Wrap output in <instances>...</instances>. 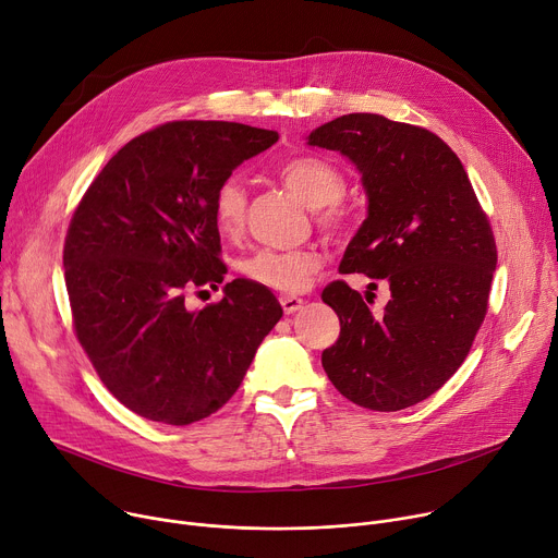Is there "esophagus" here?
<instances>
[{"mask_svg": "<svg viewBox=\"0 0 558 558\" xmlns=\"http://www.w3.org/2000/svg\"><path fill=\"white\" fill-rule=\"evenodd\" d=\"M279 304H281V308H283L286 315H292V313H296L299 308L304 306V299L292 296V294H281V296H279Z\"/></svg>", "mask_w": 558, "mask_h": 558, "instance_id": "esophagus-1", "label": "esophagus"}]
</instances>
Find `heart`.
Segmentation results:
<instances>
[{
	"label": "heart",
	"instance_id": "b5f03b06",
	"mask_svg": "<svg viewBox=\"0 0 558 558\" xmlns=\"http://www.w3.org/2000/svg\"><path fill=\"white\" fill-rule=\"evenodd\" d=\"M279 177L286 187L306 205L317 207V221L330 232H344L351 223L347 207L339 198L347 192V179L339 167L322 156H296L281 165ZM247 211V192L239 179H228L214 196V226L223 236H236L243 230ZM322 268V254L313 247L270 250L262 247L243 256L239 272L262 288L277 292L304 290Z\"/></svg>",
	"mask_w": 558,
	"mask_h": 558
}]
</instances>
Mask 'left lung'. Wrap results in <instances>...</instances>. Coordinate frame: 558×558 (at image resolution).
Listing matches in <instances>:
<instances>
[{
    "mask_svg": "<svg viewBox=\"0 0 558 558\" xmlns=\"http://www.w3.org/2000/svg\"><path fill=\"white\" fill-rule=\"evenodd\" d=\"M308 143L349 156L368 194V217L339 270L391 290L381 313H371L347 281L324 288L341 326L322 353L324 371L364 409L413 407L460 368L485 322L496 270L489 219L460 158L424 126L347 113Z\"/></svg>",
    "mask_w": 558,
    "mask_h": 558,
    "instance_id": "1",
    "label": "left lung"
}]
</instances>
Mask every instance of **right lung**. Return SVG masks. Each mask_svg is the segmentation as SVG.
I'll use <instances>...</instances> for the list:
<instances>
[{
  "label": "right lung",
  "instance_id": "1",
  "mask_svg": "<svg viewBox=\"0 0 558 558\" xmlns=\"http://www.w3.org/2000/svg\"><path fill=\"white\" fill-rule=\"evenodd\" d=\"M277 132L174 120L126 143L80 198L64 239L73 330L105 387L134 413L185 426L241 387L283 311L268 288L226 283L221 302L187 308L228 268L214 196Z\"/></svg>",
  "mask_w": 558,
  "mask_h": 558
}]
</instances>
